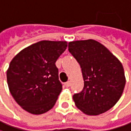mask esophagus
Here are the masks:
<instances>
[{
	"label": "esophagus",
	"mask_w": 131,
	"mask_h": 131,
	"mask_svg": "<svg viewBox=\"0 0 131 131\" xmlns=\"http://www.w3.org/2000/svg\"><path fill=\"white\" fill-rule=\"evenodd\" d=\"M65 86H66L67 88L70 87V86H71V81H68V82L65 83Z\"/></svg>",
	"instance_id": "esophagus-1"
}]
</instances>
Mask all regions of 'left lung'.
Instances as JSON below:
<instances>
[{
	"label": "left lung",
	"instance_id": "1",
	"mask_svg": "<svg viewBox=\"0 0 131 131\" xmlns=\"http://www.w3.org/2000/svg\"><path fill=\"white\" fill-rule=\"evenodd\" d=\"M68 50L79 63L84 86L73 96L75 105L88 115H99L113 107L126 84L123 65L103 44L89 39L68 43Z\"/></svg>",
	"mask_w": 131,
	"mask_h": 131
}]
</instances>
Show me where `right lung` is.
<instances>
[{
    "mask_svg": "<svg viewBox=\"0 0 131 131\" xmlns=\"http://www.w3.org/2000/svg\"><path fill=\"white\" fill-rule=\"evenodd\" d=\"M68 47L67 41L41 40L23 49L7 71L9 91L26 111L42 114L55 104L62 84L55 63Z\"/></svg>",
    "mask_w": 131,
    "mask_h": 131,
    "instance_id": "add662e5",
    "label": "right lung"
}]
</instances>
